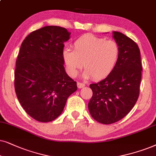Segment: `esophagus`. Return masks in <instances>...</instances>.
<instances>
[{
    "label": "esophagus",
    "instance_id": "1",
    "mask_svg": "<svg viewBox=\"0 0 156 156\" xmlns=\"http://www.w3.org/2000/svg\"><path fill=\"white\" fill-rule=\"evenodd\" d=\"M77 86H78V88H83V87L85 86V84L83 83L78 82V83H77Z\"/></svg>",
    "mask_w": 156,
    "mask_h": 156
}]
</instances>
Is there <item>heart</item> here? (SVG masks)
I'll return each instance as SVG.
<instances>
[{
	"instance_id": "obj_1",
	"label": "heart",
	"mask_w": 156,
	"mask_h": 156,
	"mask_svg": "<svg viewBox=\"0 0 156 156\" xmlns=\"http://www.w3.org/2000/svg\"><path fill=\"white\" fill-rule=\"evenodd\" d=\"M120 57V46L116 41L92 34L80 36L73 44V51L65 49L63 58L68 74L75 76L83 67L85 78L95 80L106 78L115 69Z\"/></svg>"
}]
</instances>
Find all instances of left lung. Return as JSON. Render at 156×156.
Masks as SVG:
<instances>
[{
  "label": "left lung",
  "mask_w": 156,
  "mask_h": 156,
  "mask_svg": "<svg viewBox=\"0 0 156 156\" xmlns=\"http://www.w3.org/2000/svg\"><path fill=\"white\" fill-rule=\"evenodd\" d=\"M120 46L118 62L109 76L90 85L93 96L88 103L90 115L96 121L111 124L123 118L136 104L140 93L142 65L140 49L132 39L113 31Z\"/></svg>",
  "instance_id": "1"
}]
</instances>
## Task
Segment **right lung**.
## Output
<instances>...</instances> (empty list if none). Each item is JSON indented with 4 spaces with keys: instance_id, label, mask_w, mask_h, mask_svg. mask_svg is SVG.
<instances>
[{
    "instance_id": "right-lung-1",
    "label": "right lung",
    "mask_w": 156,
    "mask_h": 156,
    "mask_svg": "<svg viewBox=\"0 0 156 156\" xmlns=\"http://www.w3.org/2000/svg\"><path fill=\"white\" fill-rule=\"evenodd\" d=\"M70 33L48 26L30 33L23 41L15 70V90L23 108L40 122L62 113L68 98L77 90L66 73L63 52Z\"/></svg>"
}]
</instances>
